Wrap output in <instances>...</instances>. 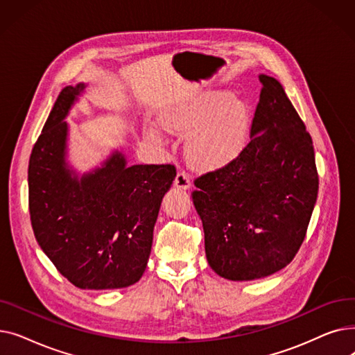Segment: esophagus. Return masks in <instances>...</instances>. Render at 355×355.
<instances>
[{"instance_id":"obj_1","label":"esophagus","mask_w":355,"mask_h":355,"mask_svg":"<svg viewBox=\"0 0 355 355\" xmlns=\"http://www.w3.org/2000/svg\"><path fill=\"white\" fill-rule=\"evenodd\" d=\"M174 185H175L177 189H180V190H187V189H190L191 181H190L189 174L185 173V171H178V173H177V177H175V180H174Z\"/></svg>"}]
</instances>
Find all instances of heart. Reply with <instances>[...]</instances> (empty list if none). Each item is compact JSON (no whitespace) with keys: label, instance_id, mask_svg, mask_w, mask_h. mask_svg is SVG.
Instances as JSON below:
<instances>
[{"label":"heart","instance_id":"heart-1","mask_svg":"<svg viewBox=\"0 0 355 355\" xmlns=\"http://www.w3.org/2000/svg\"><path fill=\"white\" fill-rule=\"evenodd\" d=\"M161 123L171 132L187 135L185 154L201 168H217L232 162L248 144L250 114L240 101L225 92L209 93L165 110ZM146 138L162 141L161 130L146 128Z\"/></svg>","mask_w":355,"mask_h":355}]
</instances>
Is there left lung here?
<instances>
[{
	"instance_id": "8db88e82",
	"label": "left lung",
	"mask_w": 355,
	"mask_h": 355,
	"mask_svg": "<svg viewBox=\"0 0 355 355\" xmlns=\"http://www.w3.org/2000/svg\"><path fill=\"white\" fill-rule=\"evenodd\" d=\"M250 141L227 165L196 178L211 269L253 281L284 269L300 250L318 196L312 138L275 78L260 74Z\"/></svg>"
}]
</instances>
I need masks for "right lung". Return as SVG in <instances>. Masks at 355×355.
<instances>
[{"label":"right lung","instance_id":"1","mask_svg":"<svg viewBox=\"0 0 355 355\" xmlns=\"http://www.w3.org/2000/svg\"><path fill=\"white\" fill-rule=\"evenodd\" d=\"M86 85L66 86L55 101L28 162V209L37 243L80 289H118L138 282L154 226L175 166L128 165L115 151L80 178L66 162L71 105Z\"/></svg>","mask_w":355,"mask_h":355}]
</instances>
